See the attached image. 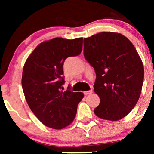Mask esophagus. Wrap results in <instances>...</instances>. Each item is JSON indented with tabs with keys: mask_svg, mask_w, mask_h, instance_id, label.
<instances>
[{
	"mask_svg": "<svg viewBox=\"0 0 154 154\" xmlns=\"http://www.w3.org/2000/svg\"><path fill=\"white\" fill-rule=\"evenodd\" d=\"M92 93H93V90H90V91L84 92V94L85 95H90V94H91Z\"/></svg>",
	"mask_w": 154,
	"mask_h": 154,
	"instance_id": "obj_1",
	"label": "esophagus"
}]
</instances>
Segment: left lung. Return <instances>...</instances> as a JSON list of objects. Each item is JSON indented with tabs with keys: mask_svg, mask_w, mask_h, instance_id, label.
<instances>
[{
	"mask_svg": "<svg viewBox=\"0 0 154 154\" xmlns=\"http://www.w3.org/2000/svg\"><path fill=\"white\" fill-rule=\"evenodd\" d=\"M84 56L94 68L97 116L117 121L135 107L142 90L144 68L135 46L117 32H103L84 39Z\"/></svg>",
	"mask_w": 154,
	"mask_h": 154,
	"instance_id": "obj_1",
	"label": "left lung"
}]
</instances>
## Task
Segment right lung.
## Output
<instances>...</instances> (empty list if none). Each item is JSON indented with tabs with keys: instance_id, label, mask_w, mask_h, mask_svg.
I'll use <instances>...</instances> for the list:
<instances>
[{
	"instance_id": "right-lung-1",
	"label": "right lung",
	"mask_w": 154,
	"mask_h": 154,
	"mask_svg": "<svg viewBox=\"0 0 154 154\" xmlns=\"http://www.w3.org/2000/svg\"><path fill=\"white\" fill-rule=\"evenodd\" d=\"M82 38H55L40 43L26 60L22 85L33 114L45 126L61 130L70 125L82 100V92L63 91L65 59L82 52Z\"/></svg>"
}]
</instances>
